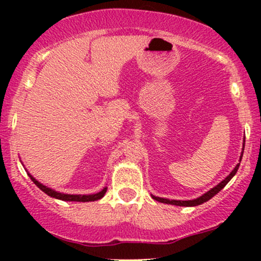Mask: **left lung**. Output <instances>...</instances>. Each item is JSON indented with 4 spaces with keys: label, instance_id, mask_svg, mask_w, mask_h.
Wrapping results in <instances>:
<instances>
[{
    "label": "left lung",
    "instance_id": "8db88e82",
    "mask_svg": "<svg viewBox=\"0 0 261 261\" xmlns=\"http://www.w3.org/2000/svg\"><path fill=\"white\" fill-rule=\"evenodd\" d=\"M244 142H245V141H244ZM242 155H243V153H242ZM241 160H242V158H241ZM239 164H241V163L237 164L236 168L232 170V173H230V174L227 176L224 180L221 181L220 184L217 185V187L211 189V190L207 191V193L203 194L202 196L197 197V199H195V200H189V201H180V200H169V199H163V197H157V196H152V197H153L155 201H160V202H163V203H170V205H175V206H197V205H201V203L208 201L211 197H214L215 195H216L218 191H221L224 187H226L227 182H228L230 179H232L233 176L236 175L237 170H238V168H239Z\"/></svg>",
    "mask_w": 261,
    "mask_h": 261
}]
</instances>
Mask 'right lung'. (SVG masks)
<instances>
[{
  "label": "right lung",
  "mask_w": 261,
  "mask_h": 261,
  "mask_svg": "<svg viewBox=\"0 0 261 261\" xmlns=\"http://www.w3.org/2000/svg\"><path fill=\"white\" fill-rule=\"evenodd\" d=\"M31 176V179L33 181H34V184L37 185V187L40 189V190H43L45 194H47L49 196L51 197H55V199H60V200H65V201H79V202H87V201H95V200H99L101 197L104 196V194L107 193V188H104L103 190L99 191V193L97 194H93V195H68V194H61V193H58V191L55 190H51V189L46 188L45 185L40 184L38 180H35L33 176L29 174Z\"/></svg>",
  "instance_id": "obj_1"
}]
</instances>
